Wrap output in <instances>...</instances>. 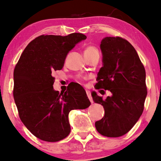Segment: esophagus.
<instances>
[{"label":"esophagus","mask_w":161,"mask_h":161,"mask_svg":"<svg viewBox=\"0 0 161 161\" xmlns=\"http://www.w3.org/2000/svg\"><path fill=\"white\" fill-rule=\"evenodd\" d=\"M86 93H87V97H88V99H90L91 103H93V101L92 97H91V92H90V91H86Z\"/></svg>","instance_id":"34e87169"}]
</instances>
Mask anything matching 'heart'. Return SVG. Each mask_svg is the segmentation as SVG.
<instances>
[{"label":"heart","instance_id":"1","mask_svg":"<svg viewBox=\"0 0 161 161\" xmlns=\"http://www.w3.org/2000/svg\"><path fill=\"white\" fill-rule=\"evenodd\" d=\"M95 54H99L98 49L95 46L88 45L85 48V50H84L85 56H92V55H95Z\"/></svg>","mask_w":161,"mask_h":161}]
</instances>
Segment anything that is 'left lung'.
Listing matches in <instances>:
<instances>
[{
	"label": "left lung",
	"instance_id": "1",
	"mask_svg": "<svg viewBox=\"0 0 161 161\" xmlns=\"http://www.w3.org/2000/svg\"><path fill=\"white\" fill-rule=\"evenodd\" d=\"M100 48L103 65L96 89L112 95L103 99L92 93L93 102L105 109L104 117L95 126L102 135L118 137L128 133L143 113L147 95L146 70L135 47L123 38L105 37Z\"/></svg>",
	"mask_w": 161,
	"mask_h": 161
}]
</instances>
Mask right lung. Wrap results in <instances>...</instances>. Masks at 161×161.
I'll return each instance as SVG.
<instances>
[{
	"instance_id": "add662e5",
	"label": "right lung",
	"mask_w": 161,
	"mask_h": 161,
	"mask_svg": "<svg viewBox=\"0 0 161 161\" xmlns=\"http://www.w3.org/2000/svg\"><path fill=\"white\" fill-rule=\"evenodd\" d=\"M86 38L77 32L38 36L28 44L16 64L13 97L18 114L27 129L41 140L64 139L70 132L69 112L90 106L86 92L79 84L69 85L61 93L53 87V73L62 70L69 51Z\"/></svg>"
}]
</instances>
